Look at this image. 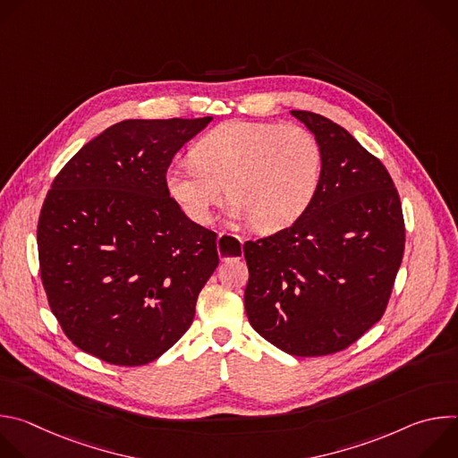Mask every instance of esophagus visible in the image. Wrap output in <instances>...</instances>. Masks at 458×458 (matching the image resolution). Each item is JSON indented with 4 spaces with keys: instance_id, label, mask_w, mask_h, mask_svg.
I'll return each instance as SVG.
<instances>
[{
    "instance_id": "34e87169",
    "label": "esophagus",
    "mask_w": 458,
    "mask_h": 458,
    "mask_svg": "<svg viewBox=\"0 0 458 458\" xmlns=\"http://www.w3.org/2000/svg\"><path fill=\"white\" fill-rule=\"evenodd\" d=\"M233 237H237V235H233ZM225 239H230V233H225V232H221L219 235H217V248H221L223 246V241ZM239 239V242H241V248H242V239L241 237H237ZM219 255H221V251H219ZM225 259V257H223Z\"/></svg>"
}]
</instances>
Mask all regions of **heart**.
<instances>
[{
    "mask_svg": "<svg viewBox=\"0 0 458 458\" xmlns=\"http://www.w3.org/2000/svg\"><path fill=\"white\" fill-rule=\"evenodd\" d=\"M190 157L193 165L166 172V190L198 225L212 223L226 186L233 221L284 230L310 208L322 174L320 145L299 124L226 121L195 143Z\"/></svg>",
    "mask_w": 458,
    "mask_h": 458,
    "instance_id": "b5f03b06",
    "label": "heart"
}]
</instances>
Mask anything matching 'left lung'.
Returning <instances> with one entry per match:
<instances>
[{"label":"left lung","instance_id":"obj_1","mask_svg":"<svg viewBox=\"0 0 458 458\" xmlns=\"http://www.w3.org/2000/svg\"><path fill=\"white\" fill-rule=\"evenodd\" d=\"M322 150L310 208L270 237L246 241L251 328L295 357L337 353L380 320L404 253V217L384 165L341 124L292 110Z\"/></svg>","mask_w":458,"mask_h":458}]
</instances>
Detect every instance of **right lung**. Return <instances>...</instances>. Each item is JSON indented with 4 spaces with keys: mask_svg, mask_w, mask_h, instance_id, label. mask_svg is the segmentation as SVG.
Returning a JSON list of instances; mask_svg holds the SVG:
<instances>
[{
    "mask_svg": "<svg viewBox=\"0 0 458 458\" xmlns=\"http://www.w3.org/2000/svg\"><path fill=\"white\" fill-rule=\"evenodd\" d=\"M210 121L124 119L54 179L38 223L41 281L64 335L85 353L143 366L190 328L219 265L217 235L170 198L166 170Z\"/></svg>",
    "mask_w": 458,
    "mask_h": 458,
    "instance_id": "1",
    "label": "right lung"
}]
</instances>
